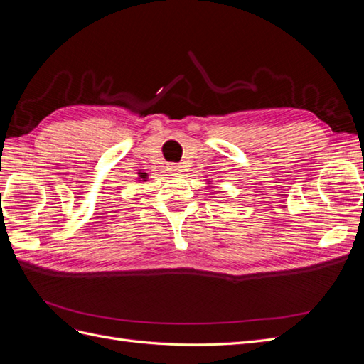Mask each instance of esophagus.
Returning a JSON list of instances; mask_svg holds the SVG:
<instances>
[{"mask_svg":"<svg viewBox=\"0 0 364 364\" xmlns=\"http://www.w3.org/2000/svg\"><path fill=\"white\" fill-rule=\"evenodd\" d=\"M173 174H178L181 170H179V167H178V165H170V168H168Z\"/></svg>","mask_w":364,"mask_h":364,"instance_id":"obj_1","label":"esophagus"}]
</instances>
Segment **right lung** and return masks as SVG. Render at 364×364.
<instances>
[{
  "instance_id": "1",
  "label": "right lung",
  "mask_w": 364,
  "mask_h": 364,
  "mask_svg": "<svg viewBox=\"0 0 364 364\" xmlns=\"http://www.w3.org/2000/svg\"><path fill=\"white\" fill-rule=\"evenodd\" d=\"M146 176H147L146 173H141V174H139V178H141V179H144V181H146V179H147V178H146Z\"/></svg>"
}]
</instances>
